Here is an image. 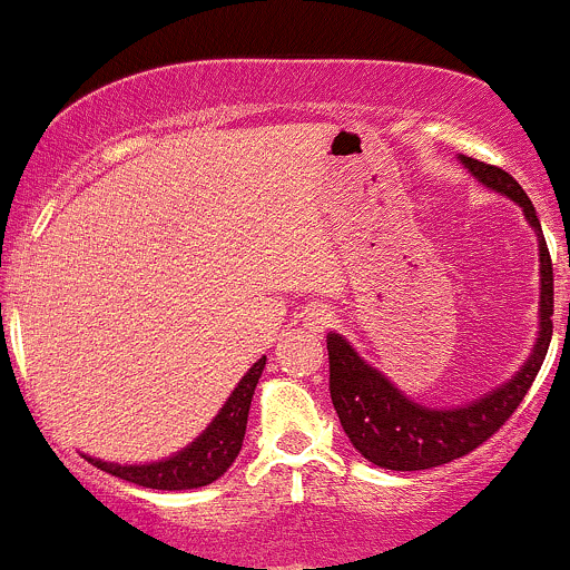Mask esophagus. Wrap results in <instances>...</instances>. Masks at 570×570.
I'll return each instance as SVG.
<instances>
[{
  "instance_id": "34e87169",
  "label": "esophagus",
  "mask_w": 570,
  "mask_h": 570,
  "mask_svg": "<svg viewBox=\"0 0 570 570\" xmlns=\"http://www.w3.org/2000/svg\"><path fill=\"white\" fill-rule=\"evenodd\" d=\"M335 324V313L326 307H309L307 313H304V330L313 332V335H321V332H326L330 326Z\"/></svg>"
}]
</instances>
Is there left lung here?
<instances>
[{
  "instance_id": "left-lung-1",
  "label": "left lung",
  "mask_w": 570,
  "mask_h": 570,
  "mask_svg": "<svg viewBox=\"0 0 570 570\" xmlns=\"http://www.w3.org/2000/svg\"><path fill=\"white\" fill-rule=\"evenodd\" d=\"M471 177L488 190L507 196L521 207L523 218L534 229L540 257V307H538V337L523 360L521 368L501 385L479 393L474 402L454 404V407H426L407 393L399 391L391 376L382 374L376 365L365 363L357 348L337 332L326 335L330 348V393L343 432L352 446L368 463L387 471H424L435 465L452 463L463 454L474 452L479 443L488 441L527 396L529 385L543 365L551 343V315H554V272L546 249L543 229L532 202L521 185L501 168L479 163L474 157H458ZM570 315V313H568Z\"/></svg>"
}]
</instances>
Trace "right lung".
I'll return each instance as SVG.
<instances>
[{
  "label": "right lung",
  "mask_w": 570,
  "mask_h": 570,
  "mask_svg": "<svg viewBox=\"0 0 570 570\" xmlns=\"http://www.w3.org/2000/svg\"><path fill=\"white\" fill-rule=\"evenodd\" d=\"M263 368H266V357H261L246 371L244 380L235 385V391L229 393V399L218 410L216 419L202 430V435H196L188 446L179 449L171 458L132 465L105 463V460L88 458V454L86 458L91 460L96 469L107 471V474L144 484V488L151 490H194L216 482L218 476L227 474L229 465L240 454V446H244L252 396H255V387L261 382Z\"/></svg>",
  "instance_id": "add662e5"
}]
</instances>
